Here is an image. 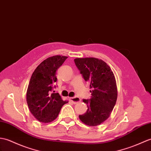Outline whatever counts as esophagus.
Instances as JSON below:
<instances>
[{"mask_svg": "<svg viewBox=\"0 0 151 151\" xmlns=\"http://www.w3.org/2000/svg\"><path fill=\"white\" fill-rule=\"evenodd\" d=\"M69 100H71L72 102L75 104H77L78 102H79V101H80V99L77 96H75V97H71V98H69Z\"/></svg>", "mask_w": 151, "mask_h": 151, "instance_id": "esophagus-1", "label": "esophagus"}]
</instances>
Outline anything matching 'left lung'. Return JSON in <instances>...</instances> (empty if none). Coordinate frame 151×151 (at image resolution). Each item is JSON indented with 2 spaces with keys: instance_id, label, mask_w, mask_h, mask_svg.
Listing matches in <instances>:
<instances>
[{
  "instance_id": "8db88e82",
  "label": "left lung",
  "mask_w": 151,
  "mask_h": 151,
  "mask_svg": "<svg viewBox=\"0 0 151 151\" xmlns=\"http://www.w3.org/2000/svg\"><path fill=\"white\" fill-rule=\"evenodd\" d=\"M75 65L86 82L90 83L91 96L83 99L87 106L85 113L79 115L83 124L96 126L109 117L117 100L116 79L111 68L96 58H78Z\"/></svg>"
}]
</instances>
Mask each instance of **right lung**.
<instances>
[{"mask_svg": "<svg viewBox=\"0 0 151 151\" xmlns=\"http://www.w3.org/2000/svg\"><path fill=\"white\" fill-rule=\"evenodd\" d=\"M67 58L60 55L47 58L38 65L31 77L27 104L31 114L42 123L55 120L62 107L68 102L63 100L58 93L52 92L57 81L56 71Z\"/></svg>", "mask_w": 151, "mask_h": 151, "instance_id": "obj_1", "label": "right lung"}]
</instances>
